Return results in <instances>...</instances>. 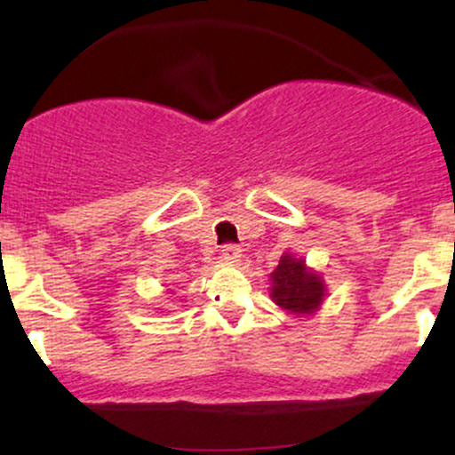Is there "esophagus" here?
<instances>
[{
    "label": "esophagus",
    "mask_w": 455,
    "mask_h": 455,
    "mask_svg": "<svg viewBox=\"0 0 455 455\" xmlns=\"http://www.w3.org/2000/svg\"><path fill=\"white\" fill-rule=\"evenodd\" d=\"M222 259L228 260V263H237L239 259H242V248H239L237 243H227L222 245Z\"/></svg>",
    "instance_id": "obj_1"
}]
</instances>
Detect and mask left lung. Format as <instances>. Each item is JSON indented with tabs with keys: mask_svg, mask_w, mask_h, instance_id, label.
<instances>
[{
	"mask_svg": "<svg viewBox=\"0 0 455 455\" xmlns=\"http://www.w3.org/2000/svg\"><path fill=\"white\" fill-rule=\"evenodd\" d=\"M271 299L291 315H312L325 299V280L286 252L271 274Z\"/></svg>",
	"mask_w": 455,
	"mask_h": 455,
	"instance_id": "1",
	"label": "left lung"
}]
</instances>
